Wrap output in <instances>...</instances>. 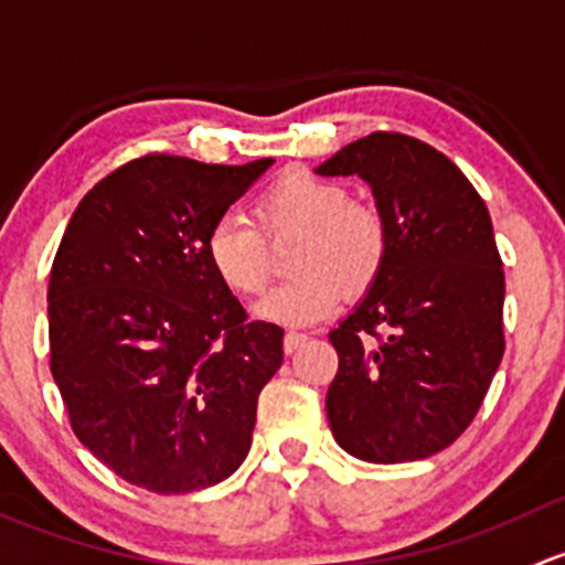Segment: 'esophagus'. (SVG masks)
<instances>
[{
    "label": "esophagus",
    "mask_w": 565,
    "mask_h": 565,
    "mask_svg": "<svg viewBox=\"0 0 565 565\" xmlns=\"http://www.w3.org/2000/svg\"><path fill=\"white\" fill-rule=\"evenodd\" d=\"M307 340H310V334H305V331H296V329L285 331V340H282V345H285V353H294L296 348H301V345H305Z\"/></svg>",
    "instance_id": "esophagus-1"
}]
</instances>
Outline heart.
<instances>
[{
    "label": "heart",
    "instance_id": "obj_1",
    "mask_svg": "<svg viewBox=\"0 0 565 565\" xmlns=\"http://www.w3.org/2000/svg\"><path fill=\"white\" fill-rule=\"evenodd\" d=\"M253 220L223 214L206 234V260L239 299H258L275 275L269 244L294 239L282 288L258 305L275 323H316L340 307L345 290L364 294L381 275L388 225L381 209L351 198L340 182L290 171L253 203Z\"/></svg>",
    "mask_w": 565,
    "mask_h": 565
}]
</instances>
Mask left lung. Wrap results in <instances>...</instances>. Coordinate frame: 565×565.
<instances>
[{
  "label": "left lung",
  "mask_w": 565,
  "mask_h": 565,
  "mask_svg": "<svg viewBox=\"0 0 565 565\" xmlns=\"http://www.w3.org/2000/svg\"><path fill=\"white\" fill-rule=\"evenodd\" d=\"M362 177L388 253L362 305L329 334L334 440L364 462H413L451 446L503 359L505 277L484 201L444 152L370 132L318 168Z\"/></svg>",
  "instance_id": "left-lung-1"
}]
</instances>
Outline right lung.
<instances>
[{
  "instance_id": "right-lung-1",
  "label": "right lung",
  "mask_w": 565,
  "mask_h": 565,
  "mask_svg": "<svg viewBox=\"0 0 565 565\" xmlns=\"http://www.w3.org/2000/svg\"><path fill=\"white\" fill-rule=\"evenodd\" d=\"M271 157L206 166L143 154L70 217L49 282L51 375L70 427L116 476L160 495L228 479L253 444L282 329L247 312L206 234Z\"/></svg>"
}]
</instances>
